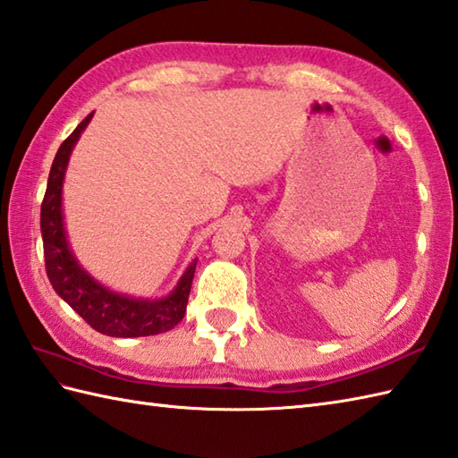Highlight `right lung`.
I'll use <instances>...</instances> for the list:
<instances>
[{"instance_id":"1","label":"right lung","mask_w":458,"mask_h":458,"mask_svg":"<svg viewBox=\"0 0 458 458\" xmlns=\"http://www.w3.org/2000/svg\"><path fill=\"white\" fill-rule=\"evenodd\" d=\"M91 119L93 113L85 116L76 126V131L58 148L50 167L45 200L40 207V232L50 284L64 302H68L85 322L103 335L144 337L169 332L185 316L197 259L187 265L174 291L167 296L140 299V296L116 293L99 283L88 269L81 267L70 246L62 208L64 177H66L73 148Z\"/></svg>"}]
</instances>
